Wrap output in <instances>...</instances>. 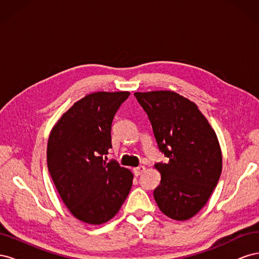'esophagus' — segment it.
<instances>
[{
	"mask_svg": "<svg viewBox=\"0 0 259 259\" xmlns=\"http://www.w3.org/2000/svg\"><path fill=\"white\" fill-rule=\"evenodd\" d=\"M144 170H145V166L139 165V166H137V167H135V168H133V173L135 174V176H139L140 174L143 173Z\"/></svg>",
	"mask_w": 259,
	"mask_h": 259,
	"instance_id": "34e87169",
	"label": "esophagus"
}]
</instances>
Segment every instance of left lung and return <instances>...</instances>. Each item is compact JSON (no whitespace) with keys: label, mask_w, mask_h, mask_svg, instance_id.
Here are the masks:
<instances>
[{"label":"left lung","mask_w":259,"mask_h":259,"mask_svg":"<svg viewBox=\"0 0 259 259\" xmlns=\"http://www.w3.org/2000/svg\"><path fill=\"white\" fill-rule=\"evenodd\" d=\"M148 114L159 150L168 159L156 163L161 183L153 197L162 213L176 221L194 216L206 204L222 174L217 136L197 105L179 94H134Z\"/></svg>","instance_id":"8db88e82"}]
</instances>
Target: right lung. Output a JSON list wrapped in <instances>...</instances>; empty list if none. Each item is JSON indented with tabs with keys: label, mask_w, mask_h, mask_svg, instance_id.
Here are the masks:
<instances>
[{
	"label": "right lung",
	"mask_w": 259,
	"mask_h": 259,
	"mask_svg": "<svg viewBox=\"0 0 259 259\" xmlns=\"http://www.w3.org/2000/svg\"><path fill=\"white\" fill-rule=\"evenodd\" d=\"M128 92L90 94L69 109L53 127L48 167L71 214L100 225L119 211L133 184V174L104 156L111 145V125Z\"/></svg>",
	"instance_id": "add662e5"
}]
</instances>
